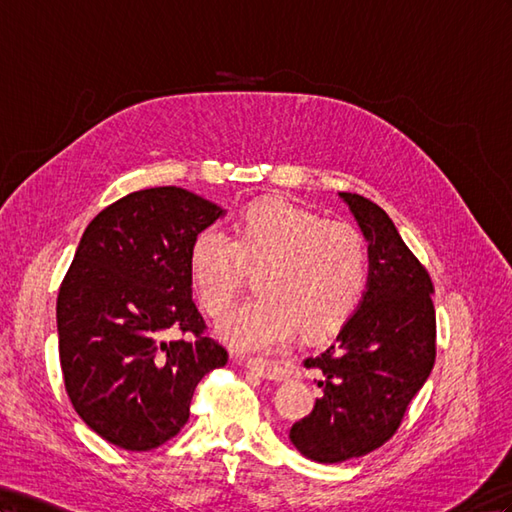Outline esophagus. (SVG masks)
<instances>
[{
    "label": "esophagus",
    "instance_id": "obj_1",
    "mask_svg": "<svg viewBox=\"0 0 512 512\" xmlns=\"http://www.w3.org/2000/svg\"><path fill=\"white\" fill-rule=\"evenodd\" d=\"M248 368L257 372L259 376L268 378V381H287V378H292L294 374L292 365L279 359H251L248 361Z\"/></svg>",
    "mask_w": 512,
    "mask_h": 512
}]
</instances>
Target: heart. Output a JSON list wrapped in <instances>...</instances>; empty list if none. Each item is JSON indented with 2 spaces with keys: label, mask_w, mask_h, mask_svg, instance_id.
Masks as SVG:
<instances>
[{
  "label": "heart",
  "mask_w": 512,
  "mask_h": 512,
  "mask_svg": "<svg viewBox=\"0 0 512 512\" xmlns=\"http://www.w3.org/2000/svg\"><path fill=\"white\" fill-rule=\"evenodd\" d=\"M248 268H264V296L233 309L218 326L233 348L272 352L300 326L305 335L322 337L350 318L368 285L370 253L363 233L348 222L266 199L244 209L235 238L209 227L190 248L194 290L212 316L233 305Z\"/></svg>",
  "instance_id": "b5f03b06"
}]
</instances>
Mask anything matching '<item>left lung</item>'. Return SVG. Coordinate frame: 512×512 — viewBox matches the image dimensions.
Here are the masks:
<instances>
[{"label":"left lung","mask_w":512,"mask_h":512,"mask_svg":"<svg viewBox=\"0 0 512 512\" xmlns=\"http://www.w3.org/2000/svg\"><path fill=\"white\" fill-rule=\"evenodd\" d=\"M370 242L368 292L335 342L305 368L322 372L324 396L290 430L294 448L316 463H344L381 448L402 424L437 357L432 279L385 209L339 192Z\"/></svg>","instance_id":"obj_1"}]
</instances>
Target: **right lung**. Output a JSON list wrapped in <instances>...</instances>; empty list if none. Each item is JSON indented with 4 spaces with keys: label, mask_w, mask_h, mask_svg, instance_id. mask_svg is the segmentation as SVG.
Returning a JSON list of instances; mask_svg holds the SVG:
<instances>
[{
    "label": "right lung",
    "mask_w": 512,
    "mask_h": 512,
    "mask_svg": "<svg viewBox=\"0 0 512 512\" xmlns=\"http://www.w3.org/2000/svg\"><path fill=\"white\" fill-rule=\"evenodd\" d=\"M225 209L177 186L131 192L86 227L58 303L64 387L84 424L123 450L186 426L201 378L227 363L192 300L190 248ZM182 337L166 343L163 335Z\"/></svg>",
    "instance_id": "obj_1"
}]
</instances>
